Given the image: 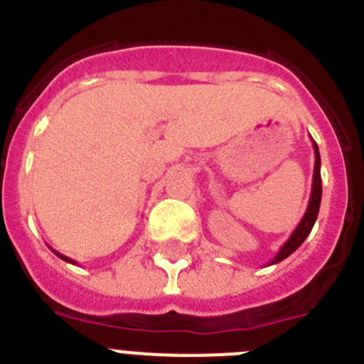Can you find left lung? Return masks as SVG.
<instances>
[{
    "mask_svg": "<svg viewBox=\"0 0 364 364\" xmlns=\"http://www.w3.org/2000/svg\"><path fill=\"white\" fill-rule=\"evenodd\" d=\"M314 144V153H315V166H314V180H311V193H310V200H308V208L302 215L301 222L297 224V228L294 230V233L290 235V239L286 240L281 246V250L277 252V255L273 257L266 266L277 264L281 260H284L286 257H290L291 253L301 246L306 237L310 235L311 228H314L315 220H317V215H319V205H321V197H323V186H321V154L317 144L311 140Z\"/></svg>",
    "mask_w": 364,
    "mask_h": 364,
    "instance_id": "8db88e82",
    "label": "left lung"
}]
</instances>
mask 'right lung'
<instances>
[{
  "label": "right lung",
  "instance_id": "right-lung-1",
  "mask_svg": "<svg viewBox=\"0 0 364 364\" xmlns=\"http://www.w3.org/2000/svg\"><path fill=\"white\" fill-rule=\"evenodd\" d=\"M53 252H54V250H53ZM54 253H56V255H58V257H60V259H62V260H65V262H70V264H76V260L69 259V257L62 255V253H58V252H54Z\"/></svg>",
  "mask_w": 364,
  "mask_h": 364
}]
</instances>
